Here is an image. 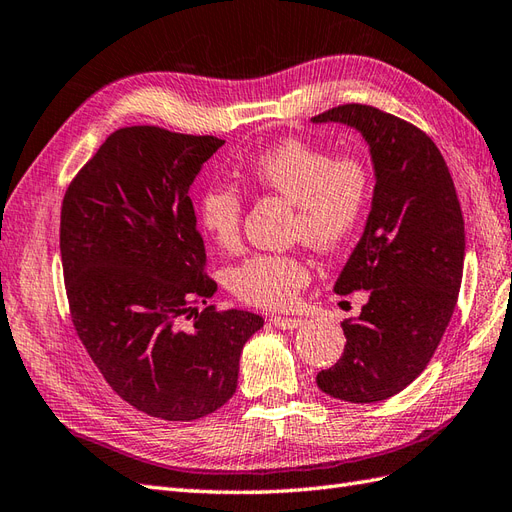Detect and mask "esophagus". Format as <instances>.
<instances>
[{"mask_svg": "<svg viewBox=\"0 0 512 512\" xmlns=\"http://www.w3.org/2000/svg\"><path fill=\"white\" fill-rule=\"evenodd\" d=\"M304 323V319L299 317H276L273 319V326L280 328V330H295Z\"/></svg>", "mask_w": 512, "mask_h": 512, "instance_id": "obj_1", "label": "esophagus"}]
</instances>
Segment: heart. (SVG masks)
<instances>
[{
  "label": "heart",
  "instance_id": "obj_1",
  "mask_svg": "<svg viewBox=\"0 0 512 512\" xmlns=\"http://www.w3.org/2000/svg\"><path fill=\"white\" fill-rule=\"evenodd\" d=\"M258 189L295 204L293 234L315 249H334L350 239L365 215L369 173L352 156H332L304 139H286L260 152L249 165ZM199 226L226 252L241 243L243 197L232 184H210L199 197ZM310 280L306 263L295 254H254L232 271L230 286L243 302L286 310Z\"/></svg>",
  "mask_w": 512,
  "mask_h": 512
}]
</instances>
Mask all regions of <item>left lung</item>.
Masks as SVG:
<instances>
[{
    "instance_id": "obj_1",
    "label": "left lung",
    "mask_w": 512,
    "mask_h": 512,
    "mask_svg": "<svg viewBox=\"0 0 512 512\" xmlns=\"http://www.w3.org/2000/svg\"><path fill=\"white\" fill-rule=\"evenodd\" d=\"M310 121L360 132L376 178L365 232L334 284V293L363 289L369 299L358 317L341 323L343 356L317 373V386L343 402H382L426 369L454 315L463 213L439 147L408 121L363 104Z\"/></svg>"
}]
</instances>
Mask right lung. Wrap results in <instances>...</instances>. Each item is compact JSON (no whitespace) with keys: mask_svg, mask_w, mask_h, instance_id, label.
<instances>
[{"mask_svg":"<svg viewBox=\"0 0 512 512\" xmlns=\"http://www.w3.org/2000/svg\"><path fill=\"white\" fill-rule=\"evenodd\" d=\"M223 143L121 128L62 199L60 256L80 341L121 400L167 421H193L226 404L243 345L265 323L247 310L193 306L206 304L217 284L204 273L189 191Z\"/></svg>","mask_w":512,"mask_h":512,"instance_id":"add662e5","label":"right lung"}]
</instances>
